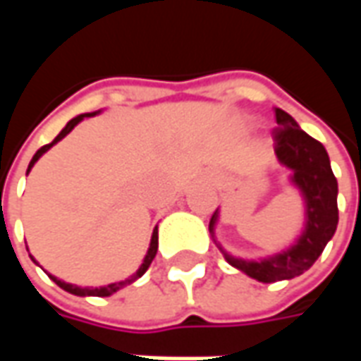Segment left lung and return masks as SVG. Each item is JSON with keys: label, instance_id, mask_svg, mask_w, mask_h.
Listing matches in <instances>:
<instances>
[{"label": "left lung", "instance_id": "obj_1", "mask_svg": "<svg viewBox=\"0 0 361 361\" xmlns=\"http://www.w3.org/2000/svg\"><path fill=\"white\" fill-rule=\"evenodd\" d=\"M276 129L272 131L274 152L282 166L292 170V183L302 191L305 201V228L298 242L282 253L261 261L232 257L220 247L228 263L259 282H276L300 276L323 253L338 224V183L331 170L325 147L303 131L295 119L280 108H274ZM219 209L212 214L209 230L214 234Z\"/></svg>", "mask_w": 361, "mask_h": 361}]
</instances>
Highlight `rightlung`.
Returning a JSON list of instances; mask_svg holds the SVG:
<instances>
[{
    "instance_id": "obj_1",
    "label": "right lung",
    "mask_w": 361,
    "mask_h": 361,
    "mask_svg": "<svg viewBox=\"0 0 361 361\" xmlns=\"http://www.w3.org/2000/svg\"><path fill=\"white\" fill-rule=\"evenodd\" d=\"M90 116H96V111L94 114H81V116H77V118H73L69 123H67L63 129H61V133L54 139L51 142H48V145H44L42 149H38L36 150V154L32 157V160H30V164H28V170L27 173L30 172V168L35 166V162L38 160V158L42 157L44 152L46 150H50L54 145L58 141H61L63 137H66L71 129H73L79 121H82L85 118H90ZM157 251H158V228H154V232H152V238H150V245H149V251H147V255H145V259H142V265L139 267V271L135 272L133 276H129V279L126 280H119V282H114V284H108V286H102V288H81V286H75V284H67V282H63V280H59L56 279V276H51L50 274V279L58 284L59 288H63L66 292H69V294H75V295H98V298H106V295H111L114 292H118V290H121L123 286H127V284H131V282H135L137 279H141L142 274L147 272V269L150 267V263H152V259L157 257Z\"/></svg>"
}]
</instances>
